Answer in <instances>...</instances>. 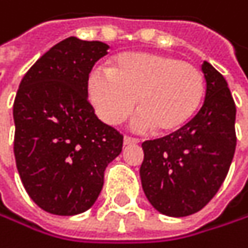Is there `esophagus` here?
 I'll list each match as a JSON object with an SVG mask.
<instances>
[{"mask_svg": "<svg viewBox=\"0 0 248 248\" xmlns=\"http://www.w3.org/2000/svg\"><path fill=\"white\" fill-rule=\"evenodd\" d=\"M138 142H140L138 138H132V137H125V138H123V145H135Z\"/></svg>", "mask_w": 248, "mask_h": 248, "instance_id": "obj_1", "label": "esophagus"}]
</instances>
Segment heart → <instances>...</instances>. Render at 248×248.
Listing matches in <instances>:
<instances>
[{
  "mask_svg": "<svg viewBox=\"0 0 248 248\" xmlns=\"http://www.w3.org/2000/svg\"><path fill=\"white\" fill-rule=\"evenodd\" d=\"M205 78L199 68L174 56L129 52L110 61L107 71L88 75L87 94L97 116L107 125H119L134 110L137 131L157 128L177 131L196 116L205 98Z\"/></svg>",
  "mask_w": 248,
  "mask_h": 248,
  "instance_id": "1",
  "label": "heart"
}]
</instances>
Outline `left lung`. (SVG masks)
<instances>
[{"label": "left lung", "instance_id": "1", "mask_svg": "<svg viewBox=\"0 0 248 248\" xmlns=\"http://www.w3.org/2000/svg\"><path fill=\"white\" fill-rule=\"evenodd\" d=\"M205 101L179 131L142 144L140 170L144 193L163 215L187 217L201 211L224 183L235 153V103L225 78L202 63Z\"/></svg>", "mask_w": 248, "mask_h": 248}]
</instances>
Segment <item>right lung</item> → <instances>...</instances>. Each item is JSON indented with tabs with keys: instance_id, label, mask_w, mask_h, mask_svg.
I'll return each instance as SVG.
<instances>
[{
	"instance_id": "obj_1",
	"label": "right lung",
	"mask_w": 248,
	"mask_h": 248,
	"mask_svg": "<svg viewBox=\"0 0 248 248\" xmlns=\"http://www.w3.org/2000/svg\"><path fill=\"white\" fill-rule=\"evenodd\" d=\"M103 42L68 37L23 77L14 106V155L31 201L53 215H77L97 201L104 170L123 137L103 123L88 103L87 81L107 55Z\"/></svg>"
}]
</instances>
